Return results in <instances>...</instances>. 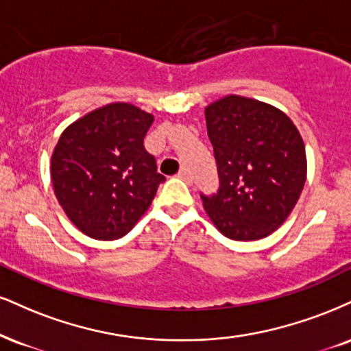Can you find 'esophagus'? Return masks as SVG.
Masks as SVG:
<instances>
[{"label":"esophagus","instance_id":"1","mask_svg":"<svg viewBox=\"0 0 351 351\" xmlns=\"http://www.w3.org/2000/svg\"><path fill=\"white\" fill-rule=\"evenodd\" d=\"M178 178H181L183 181H186V183H191V173H189L188 168H181L178 171Z\"/></svg>","mask_w":351,"mask_h":351}]
</instances>
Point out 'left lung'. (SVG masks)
<instances>
[{"label": "left lung", "mask_w": 351, "mask_h": 351, "mask_svg": "<svg viewBox=\"0 0 351 351\" xmlns=\"http://www.w3.org/2000/svg\"><path fill=\"white\" fill-rule=\"evenodd\" d=\"M204 112L221 180L217 194L201 196L206 214L232 240L268 237L306 183L301 134L281 109L239 95L214 101Z\"/></svg>", "instance_id": "left-lung-1"}]
</instances>
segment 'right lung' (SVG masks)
Masks as SVG:
<instances>
[{
	"mask_svg": "<svg viewBox=\"0 0 351 351\" xmlns=\"http://www.w3.org/2000/svg\"><path fill=\"white\" fill-rule=\"evenodd\" d=\"M152 122L134 104L111 103L71 122L58 138L50 160L55 196L88 237L121 239L150 208L165 181L143 147Z\"/></svg>",
	"mask_w": 351,
	"mask_h": 351,
	"instance_id": "obj_1",
	"label": "right lung"
}]
</instances>
